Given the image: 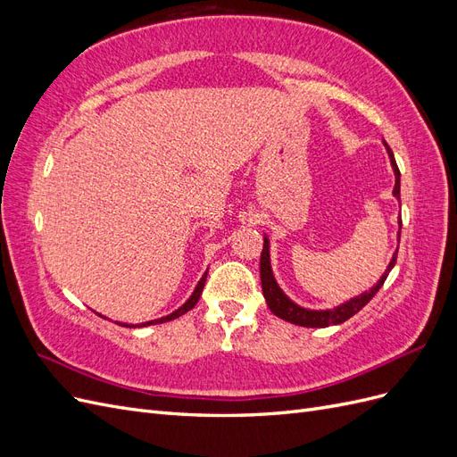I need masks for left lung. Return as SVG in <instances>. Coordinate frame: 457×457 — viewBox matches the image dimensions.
Here are the masks:
<instances>
[{
    "instance_id": "obj_1",
    "label": "left lung",
    "mask_w": 457,
    "mask_h": 457,
    "mask_svg": "<svg viewBox=\"0 0 457 457\" xmlns=\"http://www.w3.org/2000/svg\"><path fill=\"white\" fill-rule=\"evenodd\" d=\"M385 148L386 152H389V158H391V165H393V171H395V190L393 195L400 200V171H398V165L395 162V156H393V150L389 148V145L385 143ZM400 228H403V219L398 217V238H400ZM396 253L398 250L395 252L389 267H386V270L383 272V276L379 278V282L373 286L371 289H368V292L356 295L349 301L341 303V305L334 307V309H326V311H311V309H303L299 305H295V303L289 299L280 286L276 284L274 280V274H272V269H270V255H269V238H265V244H262V252H261V286H262V295H265L267 299V305L269 309L282 318V320L286 322H292L295 326H305V328H326V326H336V324H343L345 320H349L351 316H354L358 311H361L362 307H366L370 299L376 295L379 292V287L385 284L386 276H389L391 269L395 267L396 262Z\"/></svg>"
}]
</instances>
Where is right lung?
<instances>
[{"label":"right lung","mask_w":457,"mask_h":457,"mask_svg":"<svg viewBox=\"0 0 457 457\" xmlns=\"http://www.w3.org/2000/svg\"><path fill=\"white\" fill-rule=\"evenodd\" d=\"M205 276H207V272L202 276L200 278V282H198V286L195 287V294L190 295V299L185 303L183 307H179L175 312H171V314H168V316H163V318H158V320H150V322H145V324H120V326H126V328H137V326H150V324H162V322H170V320H175V318H179V316H183L185 312H188L190 309H195V305L198 303V299H200V295H202V289H204V284H205Z\"/></svg>","instance_id":"1"}]
</instances>
